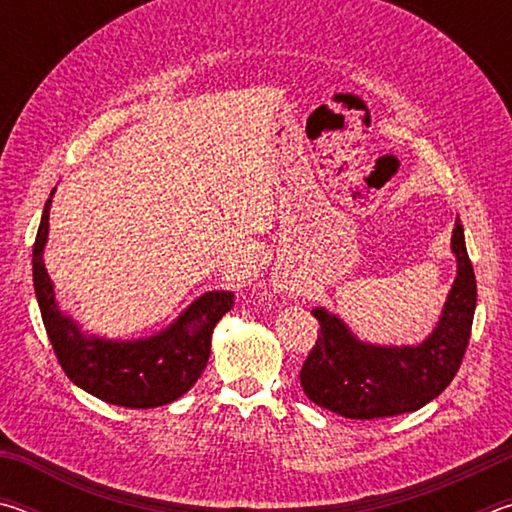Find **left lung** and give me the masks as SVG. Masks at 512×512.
I'll return each instance as SVG.
<instances>
[{"label":"left lung","mask_w":512,"mask_h":512,"mask_svg":"<svg viewBox=\"0 0 512 512\" xmlns=\"http://www.w3.org/2000/svg\"><path fill=\"white\" fill-rule=\"evenodd\" d=\"M452 248L458 275L438 327L418 348H375L359 343L339 318L314 309L318 339L300 370L311 402L350 420L411 413L445 391L456 377L472 334L476 277L467 257L461 219Z\"/></svg>","instance_id":"obj_1"}]
</instances>
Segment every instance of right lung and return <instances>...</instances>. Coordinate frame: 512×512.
Wrapping results in <instances>:
<instances>
[{
  "instance_id": "right-lung-1",
  "label": "right lung",
  "mask_w": 512,
  "mask_h": 512,
  "mask_svg": "<svg viewBox=\"0 0 512 512\" xmlns=\"http://www.w3.org/2000/svg\"><path fill=\"white\" fill-rule=\"evenodd\" d=\"M49 205L33 244V287L42 323L65 375L99 400L126 409H153L185 395L210 359L212 329L235 305V293L212 291L198 298L167 332L144 341L88 339L58 311L54 287L42 262L49 230Z\"/></svg>"
}]
</instances>
